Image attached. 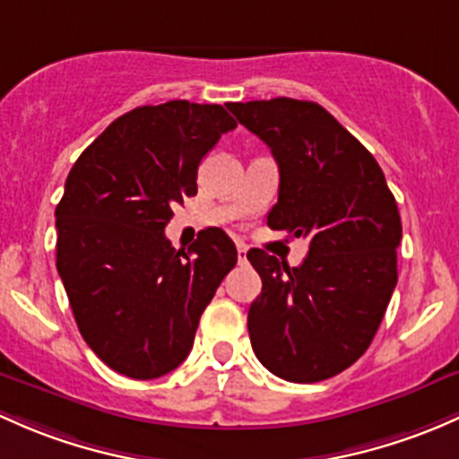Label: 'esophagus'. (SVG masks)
I'll return each mask as SVG.
<instances>
[{
    "label": "esophagus",
    "instance_id": "esophagus-1",
    "mask_svg": "<svg viewBox=\"0 0 459 459\" xmlns=\"http://www.w3.org/2000/svg\"><path fill=\"white\" fill-rule=\"evenodd\" d=\"M246 253H248V246H246L244 242L238 244V259L239 264H246Z\"/></svg>",
    "mask_w": 459,
    "mask_h": 459
}]
</instances>
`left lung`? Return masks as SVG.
<instances>
[{
  "mask_svg": "<svg viewBox=\"0 0 459 459\" xmlns=\"http://www.w3.org/2000/svg\"><path fill=\"white\" fill-rule=\"evenodd\" d=\"M226 108L279 165L268 226L310 242L297 268L262 248L246 255L262 277L250 343L279 378H332L365 354L398 281L395 197L374 156L318 103L279 96Z\"/></svg>",
  "mask_w": 459,
  "mask_h": 459,
  "instance_id": "left-lung-1",
  "label": "left lung"
}]
</instances>
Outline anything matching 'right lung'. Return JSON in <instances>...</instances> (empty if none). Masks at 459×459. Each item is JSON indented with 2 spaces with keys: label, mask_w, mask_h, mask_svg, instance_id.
Segmentation results:
<instances>
[{
  "label": "right lung",
  "mask_w": 459,
  "mask_h": 459,
  "mask_svg": "<svg viewBox=\"0 0 459 459\" xmlns=\"http://www.w3.org/2000/svg\"><path fill=\"white\" fill-rule=\"evenodd\" d=\"M238 127L221 105L169 100L116 118L70 169L56 204V270L85 343L136 380L189 356L202 312L238 264L209 229L189 253L165 238L173 206L197 193V167Z\"/></svg>",
  "instance_id": "add662e5"
}]
</instances>
